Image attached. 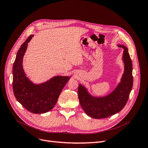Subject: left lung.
<instances>
[{
  "instance_id": "8db88e82",
  "label": "left lung",
  "mask_w": 148,
  "mask_h": 148,
  "mask_svg": "<svg viewBox=\"0 0 148 148\" xmlns=\"http://www.w3.org/2000/svg\"><path fill=\"white\" fill-rule=\"evenodd\" d=\"M119 47L124 49L125 71L121 83L112 92L104 97H94L89 95L86 88L79 84L78 96L79 104L85 113L92 118L104 119L117 114L128 101L133 82L132 62L128 49L122 45Z\"/></svg>"
}]
</instances>
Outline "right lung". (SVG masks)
<instances>
[{"mask_svg":"<svg viewBox=\"0 0 148 148\" xmlns=\"http://www.w3.org/2000/svg\"><path fill=\"white\" fill-rule=\"evenodd\" d=\"M31 35L18 51L13 65V90L16 100L25 108L34 114H43L51 110L70 77L57 76L41 84H34L26 77L22 66L24 53Z\"/></svg>","mask_w":148,"mask_h":148,"instance_id":"obj_1","label":"right lung"}]
</instances>
